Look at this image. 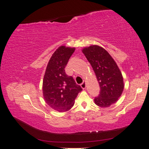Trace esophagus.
Returning a JSON list of instances; mask_svg holds the SVG:
<instances>
[{
  "label": "esophagus",
  "instance_id": "obj_1",
  "mask_svg": "<svg viewBox=\"0 0 149 149\" xmlns=\"http://www.w3.org/2000/svg\"><path fill=\"white\" fill-rule=\"evenodd\" d=\"M81 87L83 89H84L86 88V83L85 81H83L82 84H81Z\"/></svg>",
  "mask_w": 149,
  "mask_h": 149
}]
</instances>
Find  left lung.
I'll return each instance as SVG.
<instances>
[{
    "mask_svg": "<svg viewBox=\"0 0 149 149\" xmlns=\"http://www.w3.org/2000/svg\"><path fill=\"white\" fill-rule=\"evenodd\" d=\"M100 84V93L94 99L99 107H108L118 101L124 88L123 75L114 60L104 48L91 45L82 49Z\"/></svg>",
    "mask_w": 149,
    "mask_h": 149,
    "instance_id": "8db88e82",
    "label": "left lung"
}]
</instances>
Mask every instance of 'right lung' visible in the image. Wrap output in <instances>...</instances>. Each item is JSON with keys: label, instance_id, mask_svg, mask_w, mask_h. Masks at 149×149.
Instances as JSON below:
<instances>
[{"label": "right lung", "instance_id": "1", "mask_svg": "<svg viewBox=\"0 0 149 149\" xmlns=\"http://www.w3.org/2000/svg\"><path fill=\"white\" fill-rule=\"evenodd\" d=\"M74 47L60 46L49 59L43 80V96L47 104L58 112L69 111L82 91L72 76L65 73V66Z\"/></svg>", "mask_w": 149, "mask_h": 149}]
</instances>
